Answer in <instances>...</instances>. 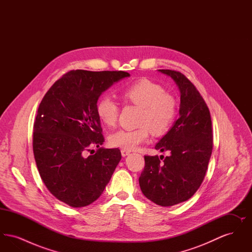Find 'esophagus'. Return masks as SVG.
I'll list each match as a JSON object with an SVG mask.
<instances>
[{"label": "esophagus", "instance_id": "esophagus-1", "mask_svg": "<svg viewBox=\"0 0 252 252\" xmlns=\"http://www.w3.org/2000/svg\"><path fill=\"white\" fill-rule=\"evenodd\" d=\"M129 153H130L129 150H126V149H122V150H121V154H122V156L123 157L127 156V155H129Z\"/></svg>", "mask_w": 252, "mask_h": 252}]
</instances>
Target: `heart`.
<instances>
[{
    "mask_svg": "<svg viewBox=\"0 0 252 252\" xmlns=\"http://www.w3.org/2000/svg\"><path fill=\"white\" fill-rule=\"evenodd\" d=\"M122 96L126 102L143 108L139 121L141 127L113 132L108 138L111 146L126 150L135 149L148 140L150 130L156 136H161L173 126L178 112L177 102L160 85L142 78L126 86L122 91ZM95 112L103 125L113 126L118 119L119 106L106 94L97 100Z\"/></svg>",
    "mask_w": 252,
    "mask_h": 252,
    "instance_id": "heart-1",
    "label": "heart"
}]
</instances>
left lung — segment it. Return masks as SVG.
<instances>
[{
  "label": "left lung",
  "mask_w": 252,
  "mask_h": 252,
  "mask_svg": "<svg viewBox=\"0 0 252 252\" xmlns=\"http://www.w3.org/2000/svg\"><path fill=\"white\" fill-rule=\"evenodd\" d=\"M171 76L180 91V118L156 144L169 156H144L139 178L144 195L169 207L191 198L203 181L213 151V126L209 108L194 85L180 72L158 70Z\"/></svg>",
  "instance_id": "left-lung-1"
}]
</instances>
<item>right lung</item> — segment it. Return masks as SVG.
<instances>
[{
    "instance_id": "obj_1",
    "label": "right lung",
    "mask_w": 252,
    "mask_h": 252,
    "mask_svg": "<svg viewBox=\"0 0 252 252\" xmlns=\"http://www.w3.org/2000/svg\"><path fill=\"white\" fill-rule=\"evenodd\" d=\"M127 76L124 71L72 70L53 84L38 106L33 133L36 167L49 192L71 207L94 202L120 161L118 148L99 147L105 139L95 105L103 92ZM92 146L97 150L87 157Z\"/></svg>"
}]
</instances>
